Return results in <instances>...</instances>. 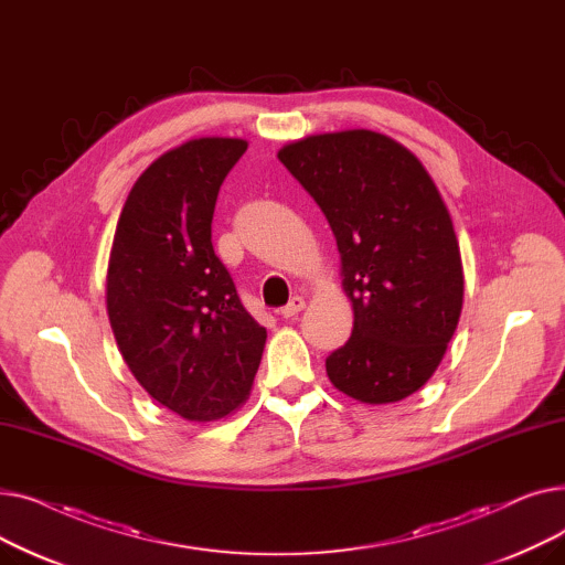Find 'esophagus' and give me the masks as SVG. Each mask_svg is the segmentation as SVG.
I'll use <instances>...</instances> for the list:
<instances>
[{
	"label": "esophagus",
	"mask_w": 565,
	"mask_h": 565,
	"mask_svg": "<svg viewBox=\"0 0 565 565\" xmlns=\"http://www.w3.org/2000/svg\"><path fill=\"white\" fill-rule=\"evenodd\" d=\"M305 309V298H300V295H292V298H290V302L286 305V307H281V316L284 318H292L295 313H300Z\"/></svg>",
	"instance_id": "esophagus-1"
}]
</instances>
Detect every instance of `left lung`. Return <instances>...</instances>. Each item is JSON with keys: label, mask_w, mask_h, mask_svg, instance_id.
Listing matches in <instances>:
<instances>
[{"label": "left lung", "mask_w": 565, "mask_h": 565, "mask_svg": "<svg viewBox=\"0 0 565 565\" xmlns=\"http://www.w3.org/2000/svg\"><path fill=\"white\" fill-rule=\"evenodd\" d=\"M328 217L354 328L324 369L354 401L422 390L462 309V263L447 205L405 146L373 130L292 141L279 151Z\"/></svg>", "instance_id": "obj_1"}]
</instances>
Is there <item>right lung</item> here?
Wrapping results in <instances>:
<instances>
[{
  "mask_svg": "<svg viewBox=\"0 0 565 565\" xmlns=\"http://www.w3.org/2000/svg\"><path fill=\"white\" fill-rule=\"evenodd\" d=\"M245 151V139L201 137L160 156L114 233L107 313L118 350L151 398L188 422L245 403L267 339L211 235L220 188Z\"/></svg>",
  "mask_w": 565,
  "mask_h": 565,
  "instance_id": "obj_1",
  "label": "right lung"
}]
</instances>
